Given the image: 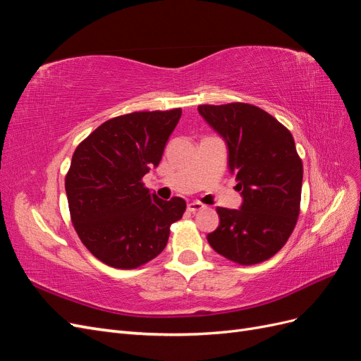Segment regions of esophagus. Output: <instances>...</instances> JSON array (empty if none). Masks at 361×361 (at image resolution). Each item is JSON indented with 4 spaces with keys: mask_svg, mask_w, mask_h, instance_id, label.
<instances>
[{
    "mask_svg": "<svg viewBox=\"0 0 361 361\" xmlns=\"http://www.w3.org/2000/svg\"><path fill=\"white\" fill-rule=\"evenodd\" d=\"M202 209H204V204H202L200 202H191V203H188V211L191 214H195V212H199Z\"/></svg>",
    "mask_w": 361,
    "mask_h": 361,
    "instance_id": "34e87169",
    "label": "esophagus"
}]
</instances>
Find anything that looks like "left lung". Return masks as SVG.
Segmentation results:
<instances>
[{
  "label": "left lung",
  "mask_w": 361,
  "mask_h": 361,
  "mask_svg": "<svg viewBox=\"0 0 361 361\" xmlns=\"http://www.w3.org/2000/svg\"><path fill=\"white\" fill-rule=\"evenodd\" d=\"M197 110L224 140L228 171L243 197L239 209L216 207L220 226L207 243L236 264H259L286 244L298 220L302 162L293 137L250 104L199 105Z\"/></svg>",
  "instance_id": "left-lung-1"
}]
</instances>
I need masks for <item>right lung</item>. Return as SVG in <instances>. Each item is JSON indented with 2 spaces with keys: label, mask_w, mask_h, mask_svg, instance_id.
Instances as JSON below:
<instances>
[{
  "label": "right lung",
  "mask_w": 361,
  "mask_h": 361,
  "mask_svg": "<svg viewBox=\"0 0 361 361\" xmlns=\"http://www.w3.org/2000/svg\"><path fill=\"white\" fill-rule=\"evenodd\" d=\"M182 116L140 111L106 120L76 147L66 176L75 231L104 264L130 269L166 248L170 226L182 218L183 199L162 200L141 179L158 167Z\"/></svg>",
  "instance_id": "add662e5"
}]
</instances>
